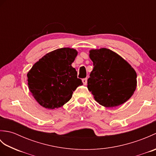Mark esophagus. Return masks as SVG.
Instances as JSON below:
<instances>
[{
	"label": "esophagus",
	"instance_id": "obj_1",
	"mask_svg": "<svg viewBox=\"0 0 156 156\" xmlns=\"http://www.w3.org/2000/svg\"><path fill=\"white\" fill-rule=\"evenodd\" d=\"M82 82H83V84L84 85H87V78L82 79Z\"/></svg>",
	"mask_w": 156,
	"mask_h": 156
}]
</instances>
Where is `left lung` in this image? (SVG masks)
I'll return each instance as SVG.
<instances>
[{"label": "left lung", "mask_w": 156, "mask_h": 156, "mask_svg": "<svg viewBox=\"0 0 156 156\" xmlns=\"http://www.w3.org/2000/svg\"><path fill=\"white\" fill-rule=\"evenodd\" d=\"M89 57L94 68L87 88L99 105L112 108L125 103L137 88L133 68L117 53L107 48L92 49Z\"/></svg>", "instance_id": "8db88e82"}]
</instances>
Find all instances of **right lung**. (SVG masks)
Here are the masks:
<instances>
[{"mask_svg":"<svg viewBox=\"0 0 156 156\" xmlns=\"http://www.w3.org/2000/svg\"><path fill=\"white\" fill-rule=\"evenodd\" d=\"M77 55L75 49H57L43 56L28 72L29 90L41 107H62L70 100L77 87L83 84L72 66Z\"/></svg>","mask_w":156,"mask_h":156,"instance_id":"add662e5","label":"right lung"}]
</instances>
